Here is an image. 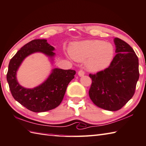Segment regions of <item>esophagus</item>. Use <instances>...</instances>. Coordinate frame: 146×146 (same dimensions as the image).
<instances>
[{
  "mask_svg": "<svg viewBox=\"0 0 146 146\" xmlns=\"http://www.w3.org/2000/svg\"><path fill=\"white\" fill-rule=\"evenodd\" d=\"M84 74H85V73H84V71L83 70H80V71H78V76H84Z\"/></svg>",
  "mask_w": 146,
  "mask_h": 146,
  "instance_id": "1",
  "label": "esophagus"
}]
</instances>
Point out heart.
<instances>
[{"label":"heart","mask_w":146,"mask_h":146,"mask_svg":"<svg viewBox=\"0 0 146 146\" xmlns=\"http://www.w3.org/2000/svg\"><path fill=\"white\" fill-rule=\"evenodd\" d=\"M76 61L86 60V67L90 71L105 70L110 64L114 54L112 44L100 40H87L75 43L70 50Z\"/></svg>","instance_id":"b5f03b06"}]
</instances>
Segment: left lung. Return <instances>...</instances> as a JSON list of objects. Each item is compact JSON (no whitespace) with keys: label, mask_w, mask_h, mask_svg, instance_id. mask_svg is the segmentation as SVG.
I'll list each match as a JSON object with an SVG mask.
<instances>
[{"label":"left lung","mask_w":146,"mask_h":146,"mask_svg":"<svg viewBox=\"0 0 146 146\" xmlns=\"http://www.w3.org/2000/svg\"><path fill=\"white\" fill-rule=\"evenodd\" d=\"M115 53L109 67L90 74L92 84L89 95L103 109L116 111L133 97L139 78V59L133 49L122 39H113Z\"/></svg>","instance_id":"8db88e82"}]
</instances>
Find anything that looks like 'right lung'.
I'll list each match as a JSON object with an SVG mask.
<instances>
[{
    "instance_id": "right-lung-1",
    "label": "right lung",
    "mask_w": 146,
    "mask_h": 146,
    "mask_svg": "<svg viewBox=\"0 0 146 146\" xmlns=\"http://www.w3.org/2000/svg\"><path fill=\"white\" fill-rule=\"evenodd\" d=\"M54 47L46 39H34L25 44L11 59L7 80L12 96L21 105L34 112H46L58 107L63 100L69 83L75 77L76 71L72 70L54 68L46 80L33 89L20 86L17 72L21 64L29 55L41 52L54 60Z\"/></svg>"
}]
</instances>
